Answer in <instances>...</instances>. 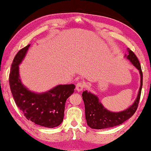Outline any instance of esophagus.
<instances>
[{
    "label": "esophagus",
    "mask_w": 151,
    "mask_h": 151,
    "mask_svg": "<svg viewBox=\"0 0 151 151\" xmlns=\"http://www.w3.org/2000/svg\"><path fill=\"white\" fill-rule=\"evenodd\" d=\"M84 88V84L82 83V82H78V83L76 84V89L77 90L78 92L82 91L83 90Z\"/></svg>",
    "instance_id": "34e87169"
}]
</instances>
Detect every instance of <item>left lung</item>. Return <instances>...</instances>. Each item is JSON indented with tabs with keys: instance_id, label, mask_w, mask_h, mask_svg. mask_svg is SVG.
Segmentation results:
<instances>
[{
	"instance_id": "1",
	"label": "left lung",
	"mask_w": 151,
	"mask_h": 151,
	"mask_svg": "<svg viewBox=\"0 0 151 151\" xmlns=\"http://www.w3.org/2000/svg\"><path fill=\"white\" fill-rule=\"evenodd\" d=\"M127 51L128 54H125V57L137 68L140 74V86L137 98L133 104L125 110L113 112L103 106L98 96L87 91H84L82 92V96L85 107V117L86 123L91 129H107L121 124L133 116L137 110L141 96L143 74L137 56L130 49L127 48Z\"/></svg>"
}]
</instances>
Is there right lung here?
Instances as JSON below:
<instances>
[{"label":"right lung","instance_id":"1","mask_svg":"<svg viewBox=\"0 0 151 151\" xmlns=\"http://www.w3.org/2000/svg\"><path fill=\"white\" fill-rule=\"evenodd\" d=\"M30 45L18 51L12 64L9 86L16 105L28 120L47 128L57 127L63 122L67 99L73 93L75 85L59 84L49 91L35 93L22 83L19 65Z\"/></svg>","mask_w":151,"mask_h":151}]
</instances>
